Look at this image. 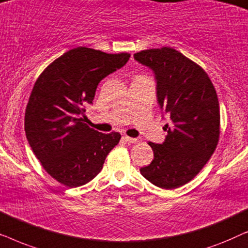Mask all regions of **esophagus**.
Masks as SVG:
<instances>
[{
	"instance_id": "obj_1",
	"label": "esophagus",
	"mask_w": 248,
	"mask_h": 248,
	"mask_svg": "<svg viewBox=\"0 0 248 248\" xmlns=\"http://www.w3.org/2000/svg\"><path fill=\"white\" fill-rule=\"evenodd\" d=\"M122 140H123L124 142H126V143H137V142L139 141L138 139L130 138V137H123L122 138Z\"/></svg>"
}]
</instances>
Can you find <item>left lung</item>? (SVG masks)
<instances>
[{"mask_svg": "<svg viewBox=\"0 0 248 248\" xmlns=\"http://www.w3.org/2000/svg\"><path fill=\"white\" fill-rule=\"evenodd\" d=\"M134 59L155 72L158 103L170 118L164 143L149 142L155 158L140 172L158 187L177 188L201 171L218 145V96L208 73L178 50L151 48Z\"/></svg>", "mask_w": 248, "mask_h": 248, "instance_id": "left-lung-1", "label": "left lung"}]
</instances>
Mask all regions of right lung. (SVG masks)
Returning a JSON list of instances; mask_svg holds the SVG:
<instances>
[{"label":"right lung","instance_id":"1","mask_svg":"<svg viewBox=\"0 0 248 248\" xmlns=\"http://www.w3.org/2000/svg\"><path fill=\"white\" fill-rule=\"evenodd\" d=\"M131 54L77 47L49 64L33 84L25 113L26 137L47 174L78 187L99 174L121 134L86 123L98 83L125 65Z\"/></svg>","mask_w":248,"mask_h":248}]
</instances>
